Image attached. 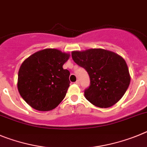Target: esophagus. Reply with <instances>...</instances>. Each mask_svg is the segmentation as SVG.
<instances>
[{
    "mask_svg": "<svg viewBox=\"0 0 147 147\" xmlns=\"http://www.w3.org/2000/svg\"><path fill=\"white\" fill-rule=\"evenodd\" d=\"M75 84H77V85H79V84H80V82H79V80H77V81L75 82Z\"/></svg>",
    "mask_w": 147,
    "mask_h": 147,
    "instance_id": "34e87169",
    "label": "esophagus"
}]
</instances>
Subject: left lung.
Returning <instances> with one entry per match:
<instances>
[{
    "label": "left lung",
    "mask_w": 147,
    "mask_h": 147,
    "mask_svg": "<svg viewBox=\"0 0 147 147\" xmlns=\"http://www.w3.org/2000/svg\"><path fill=\"white\" fill-rule=\"evenodd\" d=\"M72 57L89 75L90 86L84 92L88 101L96 107L106 108L121 100L130 83L127 65L121 55L94 48L72 51Z\"/></svg>",
    "instance_id": "1"
}]
</instances>
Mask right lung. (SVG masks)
<instances>
[{
    "label": "right lung",
    "mask_w": 147,
    "mask_h": 147,
    "mask_svg": "<svg viewBox=\"0 0 147 147\" xmlns=\"http://www.w3.org/2000/svg\"><path fill=\"white\" fill-rule=\"evenodd\" d=\"M70 54L47 48L34 53L22 62L18 88L22 99L39 111L55 108L69 87V72L63 69Z\"/></svg>",
    "instance_id": "obj_1"
}]
</instances>
